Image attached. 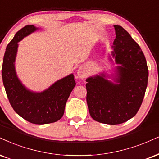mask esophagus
Instances as JSON below:
<instances>
[{
  "label": "esophagus",
  "instance_id": "esophagus-1",
  "mask_svg": "<svg viewBox=\"0 0 159 159\" xmlns=\"http://www.w3.org/2000/svg\"><path fill=\"white\" fill-rule=\"evenodd\" d=\"M77 76L80 79L84 80L87 76V71L85 68L83 67H80L77 70Z\"/></svg>",
  "mask_w": 159,
  "mask_h": 159
}]
</instances>
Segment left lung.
Returning a JSON list of instances; mask_svg holds the SVG:
<instances>
[{
  "instance_id": "1",
  "label": "left lung",
  "mask_w": 159,
  "mask_h": 159,
  "mask_svg": "<svg viewBox=\"0 0 159 159\" xmlns=\"http://www.w3.org/2000/svg\"><path fill=\"white\" fill-rule=\"evenodd\" d=\"M113 26L116 38L111 56L118 65L114 74L110 76L103 72L86 79L90 115L95 121L107 125L121 124L136 114L148 80L147 61L140 46L121 25ZM109 59L113 62L111 55Z\"/></svg>"
}]
</instances>
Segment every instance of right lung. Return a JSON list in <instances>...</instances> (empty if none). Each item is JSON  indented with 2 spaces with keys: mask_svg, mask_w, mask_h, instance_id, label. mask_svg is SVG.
<instances>
[{
  "mask_svg": "<svg viewBox=\"0 0 159 159\" xmlns=\"http://www.w3.org/2000/svg\"><path fill=\"white\" fill-rule=\"evenodd\" d=\"M38 29L34 25H25L8 44L3 57L2 79L14 111L29 122L44 125L55 122L62 118L66 102L76 83L74 74H70L45 91L34 92L27 89L19 80L15 66L18 43Z\"/></svg>",
  "mask_w": 159,
  "mask_h": 159,
  "instance_id": "1",
  "label": "right lung"
}]
</instances>
